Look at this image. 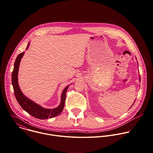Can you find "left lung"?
I'll return each mask as SVG.
<instances>
[{"instance_id": "obj_1", "label": "left lung", "mask_w": 153, "mask_h": 153, "mask_svg": "<svg viewBox=\"0 0 153 153\" xmlns=\"http://www.w3.org/2000/svg\"><path fill=\"white\" fill-rule=\"evenodd\" d=\"M140 80H141V78H140ZM135 101H134V102H135ZM134 103H133V104H132V105H134ZM132 106H131V107H132ZM130 108H129V109H130Z\"/></svg>"}]
</instances>
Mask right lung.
<instances>
[{
    "label": "right lung",
    "instance_id": "1",
    "mask_svg": "<svg viewBox=\"0 0 153 153\" xmlns=\"http://www.w3.org/2000/svg\"><path fill=\"white\" fill-rule=\"evenodd\" d=\"M30 46V42L28 43L26 50ZM24 53H20L16 57L15 63L14 68L12 73V84L15 96L21 106V108L30 114L32 117L40 119V120H46L48 118H51L59 115L62 111L65 100V94L68 86L65 87L62 92L61 97V103L60 105L55 109H45L41 106L36 104L32 100L27 97L21 92L18 83V74L19 66L21 62V60L22 58Z\"/></svg>",
    "mask_w": 153,
    "mask_h": 153
}]
</instances>
